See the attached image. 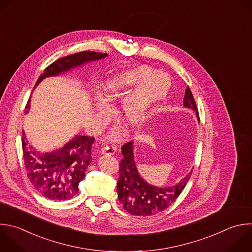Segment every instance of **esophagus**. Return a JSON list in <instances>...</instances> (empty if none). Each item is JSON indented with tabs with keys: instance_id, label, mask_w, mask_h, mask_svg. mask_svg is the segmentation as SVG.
Listing matches in <instances>:
<instances>
[{
	"instance_id": "esophagus-1",
	"label": "esophagus",
	"mask_w": 252,
	"mask_h": 252,
	"mask_svg": "<svg viewBox=\"0 0 252 252\" xmlns=\"http://www.w3.org/2000/svg\"><path fill=\"white\" fill-rule=\"evenodd\" d=\"M117 150H118V147L115 144L106 145L102 148V153L106 154V155H113L117 152Z\"/></svg>"
}]
</instances>
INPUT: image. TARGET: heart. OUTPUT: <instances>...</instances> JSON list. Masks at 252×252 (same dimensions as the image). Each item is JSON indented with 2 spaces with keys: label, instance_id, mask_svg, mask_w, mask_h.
Wrapping results in <instances>:
<instances>
[{
  "label": "heart",
  "instance_id": "b5f03b06",
  "mask_svg": "<svg viewBox=\"0 0 252 252\" xmlns=\"http://www.w3.org/2000/svg\"><path fill=\"white\" fill-rule=\"evenodd\" d=\"M169 82L165 76L157 74L147 66H137L110 79L105 85L103 100L109 107L119 108V117L131 127L140 128L147 121L152 108L165 98ZM98 115L105 121L113 117V112L106 105H97ZM120 129H116V138Z\"/></svg>",
  "mask_w": 252,
  "mask_h": 252
}]
</instances>
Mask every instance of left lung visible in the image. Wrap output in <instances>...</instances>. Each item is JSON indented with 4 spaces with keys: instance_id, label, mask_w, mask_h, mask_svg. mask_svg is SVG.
I'll list each match as a JSON object with an SVG mask.
<instances>
[{
    "instance_id": "1",
    "label": "left lung",
    "mask_w": 252,
    "mask_h": 252,
    "mask_svg": "<svg viewBox=\"0 0 252 252\" xmlns=\"http://www.w3.org/2000/svg\"><path fill=\"white\" fill-rule=\"evenodd\" d=\"M184 106L193 109L200 122L198 108L189 87L185 91ZM122 153L124 157L119 163L118 199L123 208L133 216H152L166 210L182 193L192 174L191 171L173 186L158 188L148 184L140 177L134 162L132 141L123 145Z\"/></svg>"
}]
</instances>
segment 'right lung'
Returning <instances> with one entry per match:
<instances>
[{
	"label": "right lung",
	"instance_id": "1",
	"mask_svg": "<svg viewBox=\"0 0 252 252\" xmlns=\"http://www.w3.org/2000/svg\"><path fill=\"white\" fill-rule=\"evenodd\" d=\"M107 55L101 52L82 51L64 56L45 68L35 86L46 77L56 76L86 62L105 58ZM29 109L30 101L26 106V110ZM94 140L95 137L89 135H76L60 149L40 154L29 145L23 131L25 167L32 186L49 200L65 201L73 198L78 193L79 183L85 177V171L92 161L91 147Z\"/></svg>",
	"mask_w": 252,
	"mask_h": 252
}]
</instances>
